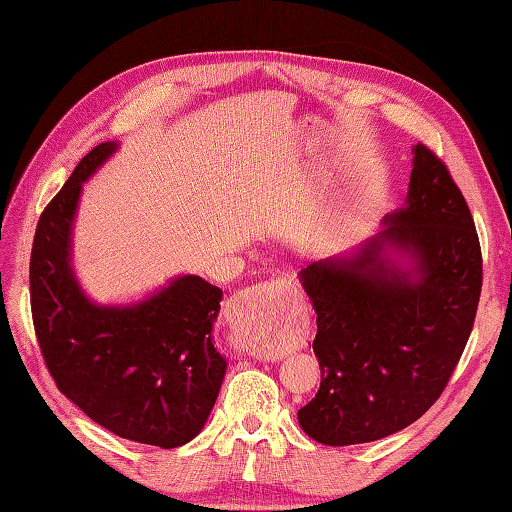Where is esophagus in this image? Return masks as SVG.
Masks as SVG:
<instances>
[{
    "instance_id": "obj_1",
    "label": "esophagus",
    "mask_w": 512,
    "mask_h": 512,
    "mask_svg": "<svg viewBox=\"0 0 512 512\" xmlns=\"http://www.w3.org/2000/svg\"><path fill=\"white\" fill-rule=\"evenodd\" d=\"M288 286H292V284H290V280H286V277H275V280H271L269 284H260V286L245 290L241 297H237L228 307H230L232 314H243V312H247V307L252 305V301H258L262 294L269 292L271 288H288Z\"/></svg>"
}]
</instances>
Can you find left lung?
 I'll return each instance as SVG.
<instances>
[{"label":"left lung","instance_id":"1","mask_svg":"<svg viewBox=\"0 0 512 512\" xmlns=\"http://www.w3.org/2000/svg\"><path fill=\"white\" fill-rule=\"evenodd\" d=\"M348 260L314 262L301 282L316 312L320 389L299 410L327 446L374 442L412 425L446 389L474 327L483 254L451 170L414 147L408 205ZM384 244L417 260L419 280L385 265Z\"/></svg>","mask_w":512,"mask_h":512}]
</instances>
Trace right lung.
<instances>
[{
    "mask_svg": "<svg viewBox=\"0 0 512 512\" xmlns=\"http://www.w3.org/2000/svg\"><path fill=\"white\" fill-rule=\"evenodd\" d=\"M117 149L102 143L44 207L29 258V301L57 389L115 436L177 448L203 429L226 361L211 342L222 290L198 275L132 307L87 301L70 269V226L83 181Z\"/></svg>",
    "mask_w": 512,
    "mask_h": 512,
    "instance_id": "right-lung-1",
    "label": "right lung"
}]
</instances>
